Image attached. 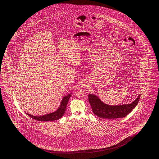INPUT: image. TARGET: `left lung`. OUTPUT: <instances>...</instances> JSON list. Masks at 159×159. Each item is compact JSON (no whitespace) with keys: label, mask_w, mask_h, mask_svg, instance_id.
<instances>
[{"label":"left lung","mask_w":159,"mask_h":159,"mask_svg":"<svg viewBox=\"0 0 159 159\" xmlns=\"http://www.w3.org/2000/svg\"><path fill=\"white\" fill-rule=\"evenodd\" d=\"M141 94L130 104L116 106L106 105L94 94H89L88 99L93 113L103 119H118L126 116L138 104Z\"/></svg>","instance_id":"8db88e82"}]
</instances>
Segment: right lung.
Masks as SVG:
<instances>
[{
    "instance_id": "1",
    "label": "right lung",
    "mask_w": 159,
    "mask_h": 159,
    "mask_svg": "<svg viewBox=\"0 0 159 159\" xmlns=\"http://www.w3.org/2000/svg\"><path fill=\"white\" fill-rule=\"evenodd\" d=\"M71 96V93L69 94L67 96H65L63 97V99L61 103V106L60 108L57 110V111H55L53 113L47 114L45 115L41 116H34L30 114H27L28 116L33 118L35 120L38 121H54V120L60 119L61 117H62L65 111H66V106L69 101V98Z\"/></svg>"
}]
</instances>
